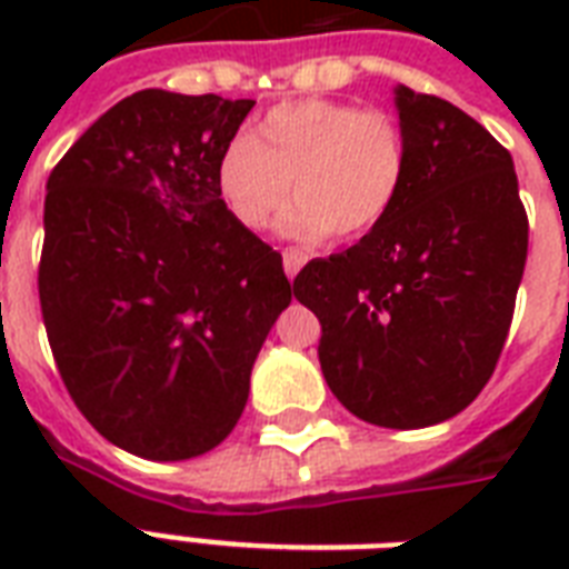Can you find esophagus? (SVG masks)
<instances>
[{"label":"esophagus","instance_id":"34e87169","mask_svg":"<svg viewBox=\"0 0 569 569\" xmlns=\"http://www.w3.org/2000/svg\"><path fill=\"white\" fill-rule=\"evenodd\" d=\"M307 259H310V250H303V248H286V250H283L286 277H289V280H295V277H298V271H301V268L307 266Z\"/></svg>","mask_w":569,"mask_h":569}]
</instances>
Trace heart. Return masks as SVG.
Wrapping results in <instances>:
<instances>
[{"instance_id": "b5f03b06", "label": "heart", "mask_w": 569, "mask_h": 569, "mask_svg": "<svg viewBox=\"0 0 569 569\" xmlns=\"http://www.w3.org/2000/svg\"><path fill=\"white\" fill-rule=\"evenodd\" d=\"M289 236L355 241L375 232L407 182V144L383 111L339 100L280 102L250 138H232L218 156L214 186L244 230H266L289 200Z\"/></svg>"}]
</instances>
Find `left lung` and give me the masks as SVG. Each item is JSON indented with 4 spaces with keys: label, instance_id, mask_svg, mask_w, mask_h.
Segmentation results:
<instances>
[{
    "label": "left lung",
    "instance_id": "8db88e82",
    "mask_svg": "<svg viewBox=\"0 0 569 569\" xmlns=\"http://www.w3.org/2000/svg\"><path fill=\"white\" fill-rule=\"evenodd\" d=\"M407 182L355 248L312 259L295 298L321 321L330 392L363 422L425 428L472 405L502 355L529 253L511 153L458 106L396 88Z\"/></svg>",
    "mask_w": 569,
    "mask_h": 569
}]
</instances>
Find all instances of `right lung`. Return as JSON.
I'll use <instances>...</instances> for the list:
<instances>
[{
	"label": "right lung",
	"mask_w": 569,
	"mask_h": 569,
	"mask_svg": "<svg viewBox=\"0 0 569 569\" xmlns=\"http://www.w3.org/2000/svg\"><path fill=\"white\" fill-rule=\"evenodd\" d=\"M253 100L147 88L52 168L40 312L67 392L120 449L189 460L248 405L295 283L221 203L214 168Z\"/></svg>",
	"instance_id": "1"
}]
</instances>
